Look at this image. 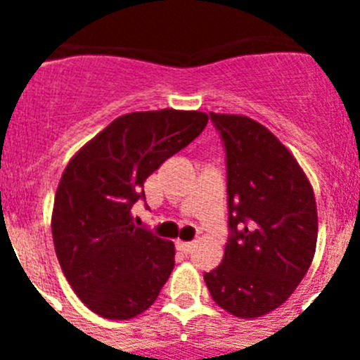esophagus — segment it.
<instances>
[{"label": "esophagus", "mask_w": 360, "mask_h": 360, "mask_svg": "<svg viewBox=\"0 0 360 360\" xmlns=\"http://www.w3.org/2000/svg\"><path fill=\"white\" fill-rule=\"evenodd\" d=\"M195 245L196 243H193V241H176V249L182 250L184 254H189V252H193Z\"/></svg>", "instance_id": "obj_1"}]
</instances>
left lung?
I'll return each mask as SVG.
<instances>
[{
    "mask_svg": "<svg viewBox=\"0 0 360 360\" xmlns=\"http://www.w3.org/2000/svg\"><path fill=\"white\" fill-rule=\"evenodd\" d=\"M224 142L229 240L203 279L218 307L252 319L285 303L310 269L317 205L307 174L265 126L209 113Z\"/></svg>",
    "mask_w": 360,
    "mask_h": 360,
    "instance_id": "1",
    "label": "left lung"
}]
</instances>
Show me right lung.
Instances as JSON below:
<instances>
[{
  "instance_id": "right-lung-1",
  "label": "right lung",
  "mask_w": 360,
  "mask_h": 360,
  "mask_svg": "<svg viewBox=\"0 0 360 360\" xmlns=\"http://www.w3.org/2000/svg\"><path fill=\"white\" fill-rule=\"evenodd\" d=\"M202 111H135L115 119L66 165L52 236L57 259L86 307L106 319L148 310L169 279L174 245L135 227L146 178L207 126Z\"/></svg>"
}]
</instances>
